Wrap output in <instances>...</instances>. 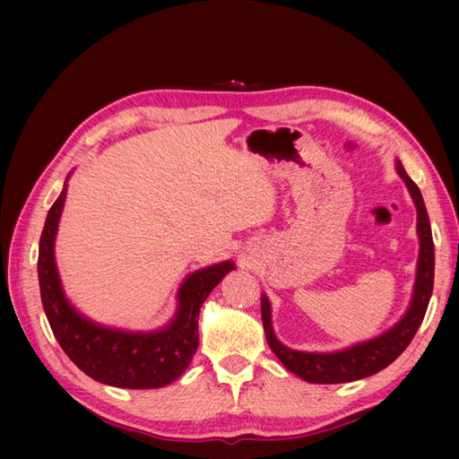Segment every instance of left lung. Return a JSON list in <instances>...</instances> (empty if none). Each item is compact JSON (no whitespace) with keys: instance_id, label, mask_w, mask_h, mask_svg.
Masks as SVG:
<instances>
[{"instance_id":"1","label":"left lung","mask_w":459,"mask_h":459,"mask_svg":"<svg viewBox=\"0 0 459 459\" xmlns=\"http://www.w3.org/2000/svg\"><path fill=\"white\" fill-rule=\"evenodd\" d=\"M395 169L407 186L409 194L417 207V234H419V260L417 278H414L412 297L409 308L399 321L385 333L364 342L351 344L336 351H303L281 344L273 333L272 325V305L268 295L262 293V323L265 340L281 364L308 383H348L364 379L377 374L393 364L411 344L422 323L426 307L430 303L434 287V242L429 212L424 207V199L419 186L404 172L401 160H395Z\"/></svg>"}]
</instances>
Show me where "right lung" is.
Segmentation results:
<instances>
[{
	"mask_svg": "<svg viewBox=\"0 0 459 459\" xmlns=\"http://www.w3.org/2000/svg\"><path fill=\"white\" fill-rule=\"evenodd\" d=\"M66 189L64 184L62 194L48 211L39 242L40 299L52 333L74 364L105 385L125 389L169 385L187 369L199 346V308L237 265L225 260L189 273L178 290L176 315L162 328L134 333L93 323L64 295L56 268L55 240Z\"/></svg>",
	"mask_w": 459,
	"mask_h": 459,
	"instance_id": "obj_1",
	"label": "right lung"
}]
</instances>
